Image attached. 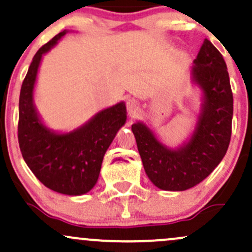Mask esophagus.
<instances>
[{"instance_id": "34e87169", "label": "esophagus", "mask_w": 252, "mask_h": 252, "mask_svg": "<svg viewBox=\"0 0 252 252\" xmlns=\"http://www.w3.org/2000/svg\"><path fill=\"white\" fill-rule=\"evenodd\" d=\"M126 109H128L129 114H134L136 112V110L138 109V102L134 98H129L128 100H126Z\"/></svg>"}]
</instances>
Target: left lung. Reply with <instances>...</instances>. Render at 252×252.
<instances>
[{
  "label": "left lung",
  "mask_w": 252,
  "mask_h": 252,
  "mask_svg": "<svg viewBox=\"0 0 252 252\" xmlns=\"http://www.w3.org/2000/svg\"><path fill=\"white\" fill-rule=\"evenodd\" d=\"M200 108L189 135L173 148L144 121L131 126L146 174L158 189H192L220 163L230 144L233 97L224 58L205 39L190 67Z\"/></svg>",
  "instance_id": "1"
}]
</instances>
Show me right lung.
<instances>
[{"instance_id":"right-lung-1","label":"right lung","mask_w":252,"mask_h":252,"mask_svg":"<svg viewBox=\"0 0 252 252\" xmlns=\"http://www.w3.org/2000/svg\"><path fill=\"white\" fill-rule=\"evenodd\" d=\"M70 31L57 34L34 56L19 100V144L25 162L46 187L66 195H83L97 184L104 155L126 122V103L118 102L71 131L46 126L34 103L42 58Z\"/></svg>"}]
</instances>
